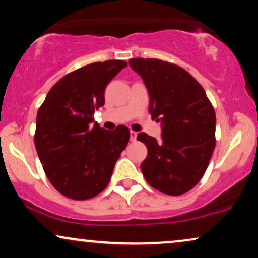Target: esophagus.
<instances>
[{
  "instance_id": "esophagus-1",
  "label": "esophagus",
  "mask_w": 258,
  "mask_h": 258,
  "mask_svg": "<svg viewBox=\"0 0 258 258\" xmlns=\"http://www.w3.org/2000/svg\"><path fill=\"white\" fill-rule=\"evenodd\" d=\"M130 139H131V142L137 141V132L130 131Z\"/></svg>"
}]
</instances>
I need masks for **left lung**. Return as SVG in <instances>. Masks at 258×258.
I'll return each mask as SVG.
<instances>
[{
  "instance_id": "8db88e82",
  "label": "left lung",
  "mask_w": 258,
  "mask_h": 258,
  "mask_svg": "<svg viewBox=\"0 0 258 258\" xmlns=\"http://www.w3.org/2000/svg\"><path fill=\"white\" fill-rule=\"evenodd\" d=\"M149 91V113L162 122V139L142 132L148 156L141 169L148 184L180 196L198 184L215 149L216 116L202 85L178 64L159 58H131Z\"/></svg>"
}]
</instances>
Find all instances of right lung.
Wrapping results in <instances>:
<instances>
[{
    "label": "right lung",
    "mask_w": 258,
    "mask_h": 258,
    "mask_svg": "<svg viewBox=\"0 0 258 258\" xmlns=\"http://www.w3.org/2000/svg\"><path fill=\"white\" fill-rule=\"evenodd\" d=\"M127 66L94 62L66 74L48 92L36 120L35 145L46 178L64 197L85 201L101 194L130 141V130L107 131L94 121L104 90Z\"/></svg>",
    "instance_id": "right-lung-1"
}]
</instances>
